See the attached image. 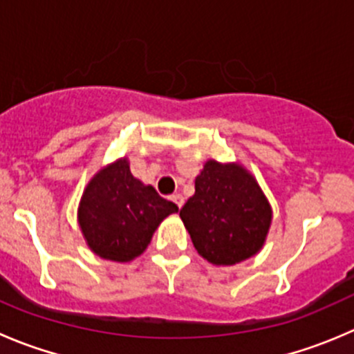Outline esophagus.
I'll return each mask as SVG.
<instances>
[{"label": "esophagus", "mask_w": 354, "mask_h": 354, "mask_svg": "<svg viewBox=\"0 0 354 354\" xmlns=\"http://www.w3.org/2000/svg\"><path fill=\"white\" fill-rule=\"evenodd\" d=\"M171 198H173V202H174V204H176L180 209H181V205L185 204V198H183V195H181V194H174Z\"/></svg>", "instance_id": "1"}]
</instances>
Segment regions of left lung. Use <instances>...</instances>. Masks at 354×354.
<instances>
[{"mask_svg": "<svg viewBox=\"0 0 354 354\" xmlns=\"http://www.w3.org/2000/svg\"><path fill=\"white\" fill-rule=\"evenodd\" d=\"M180 216L204 259L216 266H232L264 245L272 205L245 167L211 159L195 178V194Z\"/></svg>", "mask_w": 354, "mask_h": 354, "instance_id": "8db88e82", "label": "left lung"}]
</instances>
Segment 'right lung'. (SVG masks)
I'll use <instances>...</instances> for the list:
<instances>
[{"mask_svg":"<svg viewBox=\"0 0 354 354\" xmlns=\"http://www.w3.org/2000/svg\"><path fill=\"white\" fill-rule=\"evenodd\" d=\"M178 205L143 185L119 159L98 171L82 192L77 221L97 256L118 263L135 259L149 247L153 232Z\"/></svg>","mask_w":354,"mask_h":354,"instance_id":"right-lung-1","label":"right lung"}]
</instances>
